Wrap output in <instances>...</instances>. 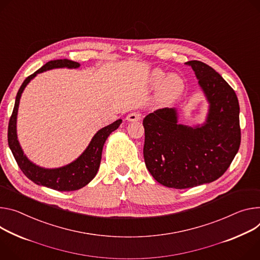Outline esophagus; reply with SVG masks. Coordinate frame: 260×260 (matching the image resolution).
<instances>
[{
	"label": "esophagus",
	"instance_id": "1",
	"mask_svg": "<svg viewBox=\"0 0 260 260\" xmlns=\"http://www.w3.org/2000/svg\"><path fill=\"white\" fill-rule=\"evenodd\" d=\"M141 118H142V114H141L140 112H132L126 116V120L138 121V120H141Z\"/></svg>",
	"mask_w": 260,
	"mask_h": 260
}]
</instances>
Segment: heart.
Returning a JSON list of instances; mask_svg holds the SVG:
<instances>
[{
  "label": "heart",
  "mask_w": 260,
  "mask_h": 260,
  "mask_svg": "<svg viewBox=\"0 0 260 260\" xmlns=\"http://www.w3.org/2000/svg\"><path fill=\"white\" fill-rule=\"evenodd\" d=\"M152 83L155 86L161 84V92L167 96H175L183 89V81L179 76L170 75L166 78V74L159 69L152 74Z\"/></svg>",
  "instance_id": "b5f03b06"
}]
</instances>
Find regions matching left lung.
<instances>
[{
  "instance_id": "8db88e82",
  "label": "left lung",
  "mask_w": 260,
  "mask_h": 260,
  "mask_svg": "<svg viewBox=\"0 0 260 260\" xmlns=\"http://www.w3.org/2000/svg\"><path fill=\"white\" fill-rule=\"evenodd\" d=\"M209 103L202 126L177 124L175 109L164 108L143 120L145 165L160 184L187 188L221 177L241 145L240 105L234 90L214 68L188 61Z\"/></svg>"
}]
</instances>
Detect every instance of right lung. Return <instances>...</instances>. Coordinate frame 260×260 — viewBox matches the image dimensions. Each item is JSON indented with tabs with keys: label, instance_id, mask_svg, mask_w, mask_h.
<instances>
[{
	"label": "right lung",
	"instance_id": "right-lung-1",
	"mask_svg": "<svg viewBox=\"0 0 260 260\" xmlns=\"http://www.w3.org/2000/svg\"><path fill=\"white\" fill-rule=\"evenodd\" d=\"M80 64L78 62L72 60H54L44 64L41 68L37 70V72L29 76L25 81H23L16 94L14 108L8 124V145L22 173L36 184L50 187L53 188V190L60 192H70L80 190V188L88 184L94 177H95L101 165L103 147L106 140L112 132L119 127L122 120L118 119L112 124L100 129L95 134V136L92 138L91 142L89 146L86 148V150L80 155V157H78L72 164L66 165L64 167L57 169H44L31 162L27 158V156L23 154L17 141L16 116L21 93L23 89H25V87L28 85V83L37 74L53 68H78Z\"/></svg>",
	"mask_w": 260,
	"mask_h": 260
}]
</instances>
